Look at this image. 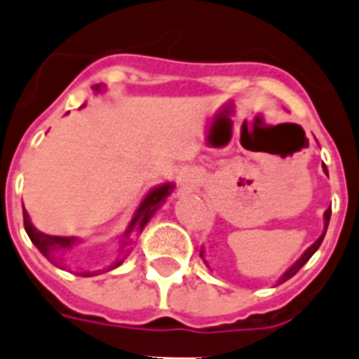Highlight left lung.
Instances as JSON below:
<instances>
[{"instance_id": "left-lung-1", "label": "left lung", "mask_w": 359, "mask_h": 359, "mask_svg": "<svg viewBox=\"0 0 359 359\" xmlns=\"http://www.w3.org/2000/svg\"><path fill=\"white\" fill-rule=\"evenodd\" d=\"M323 171L327 172V167H325V165H323ZM329 219H331V208H329V210L325 211V215H323V225H325V229H323V233H321V236H319V238H317V241L313 242V244H311V246H309V248L306 250L304 254H302L300 259H298L296 264L290 265V267H288V269H286L285 273H283V277L278 278V285H283L285 280H288V278H292L294 275H296V273H298V271H300L302 267H304V265L308 264L309 257H311V256H313V254H316L317 248L321 246V242H323V238H325V233H327V226H329ZM200 256L203 257V250H202V252H200ZM203 262H205V259H203ZM205 264H208V262H205Z\"/></svg>"}]
</instances>
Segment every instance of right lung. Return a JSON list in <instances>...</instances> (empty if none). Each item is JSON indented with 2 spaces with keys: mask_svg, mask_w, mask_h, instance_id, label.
I'll return each mask as SVG.
<instances>
[{
  "mask_svg": "<svg viewBox=\"0 0 359 359\" xmlns=\"http://www.w3.org/2000/svg\"><path fill=\"white\" fill-rule=\"evenodd\" d=\"M102 84H95L94 92H102ZM175 190V184L172 182H165V184H159V187L151 188L146 198L142 200L140 205H138V210L134 211L133 219H130V223L126 226V231L123 233V238H121V250H118V257L113 262V264L107 267L105 271H111L118 267V265L125 262L126 257V244H130V234L134 233H142L144 231V226L148 225L149 219L154 217V213H156L161 205L165 203V200L171 196V192ZM22 217H25V231H27L28 238L32 241L36 248L42 252L43 256L50 259L51 264L57 265L61 269H65L67 267V256H69V250L73 248L74 244L79 242V238H73V236H51V234H46L42 231H38L34 225H32V221H30V215L27 213V210H22ZM102 271H81L79 275L81 277H92V275H100Z\"/></svg>",
  "mask_w": 359,
  "mask_h": 359,
  "instance_id": "obj_1",
  "label": "right lung"
}]
</instances>
